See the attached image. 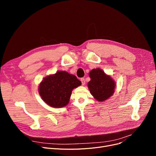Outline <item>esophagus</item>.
Masks as SVG:
<instances>
[{"label": "esophagus", "mask_w": 156, "mask_h": 156, "mask_svg": "<svg viewBox=\"0 0 156 156\" xmlns=\"http://www.w3.org/2000/svg\"><path fill=\"white\" fill-rule=\"evenodd\" d=\"M81 83H82V85H84L85 84V80L84 78H81Z\"/></svg>", "instance_id": "esophagus-1"}]
</instances>
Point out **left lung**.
Masks as SVG:
<instances>
[{
  "mask_svg": "<svg viewBox=\"0 0 156 156\" xmlns=\"http://www.w3.org/2000/svg\"><path fill=\"white\" fill-rule=\"evenodd\" d=\"M90 81L88 83L90 92L99 102L108 100L114 93L116 82L110 75L100 69H93L89 73Z\"/></svg>",
  "mask_w": 156,
  "mask_h": 156,
  "instance_id": "obj_1",
  "label": "left lung"
}]
</instances>
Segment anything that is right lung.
<instances>
[{"label": "right lung", "instance_id": "obj_1", "mask_svg": "<svg viewBox=\"0 0 156 156\" xmlns=\"http://www.w3.org/2000/svg\"><path fill=\"white\" fill-rule=\"evenodd\" d=\"M81 85L75 75L58 71L43 79L38 86V93L48 105L61 108L68 104L73 90Z\"/></svg>", "mask_w": 156, "mask_h": 156}]
</instances>
